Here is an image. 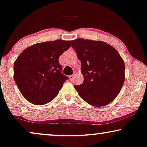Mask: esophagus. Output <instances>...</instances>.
<instances>
[{"label":"esophagus","mask_w":147,"mask_h":147,"mask_svg":"<svg viewBox=\"0 0 147 147\" xmlns=\"http://www.w3.org/2000/svg\"><path fill=\"white\" fill-rule=\"evenodd\" d=\"M74 76H75V75H74V74H73V75H71V76H69V80H70V81H72V80H74Z\"/></svg>","instance_id":"esophagus-1"}]
</instances>
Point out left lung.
I'll return each instance as SVG.
<instances>
[{
	"mask_svg": "<svg viewBox=\"0 0 147 147\" xmlns=\"http://www.w3.org/2000/svg\"><path fill=\"white\" fill-rule=\"evenodd\" d=\"M71 46L81 61L84 82L74 86L90 105L104 106L115 99L125 80L124 60L116 49L101 41L78 38Z\"/></svg>",
	"mask_w": 147,
	"mask_h": 147,
	"instance_id": "1",
	"label": "left lung"
}]
</instances>
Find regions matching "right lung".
<instances>
[{
	"mask_svg": "<svg viewBox=\"0 0 147 147\" xmlns=\"http://www.w3.org/2000/svg\"><path fill=\"white\" fill-rule=\"evenodd\" d=\"M71 41L57 39L35 44L24 50L14 63V80L27 101L49 103L58 95L68 77L61 74L59 56Z\"/></svg>",
	"mask_w": 147,
	"mask_h": 147,
	"instance_id": "1",
	"label": "right lung"
}]
</instances>
